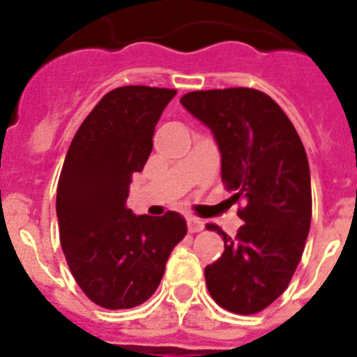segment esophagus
Wrapping results in <instances>:
<instances>
[{"label": "esophagus", "mask_w": 357, "mask_h": 357, "mask_svg": "<svg viewBox=\"0 0 357 357\" xmlns=\"http://www.w3.org/2000/svg\"><path fill=\"white\" fill-rule=\"evenodd\" d=\"M188 229H189V232H200V230H204V222H202V220H198V218L189 216L188 218Z\"/></svg>", "instance_id": "esophagus-1"}]
</instances>
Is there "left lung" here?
Listing matches in <instances>:
<instances>
[{
  "label": "left lung",
  "instance_id": "8db88e82",
  "mask_svg": "<svg viewBox=\"0 0 357 357\" xmlns=\"http://www.w3.org/2000/svg\"><path fill=\"white\" fill-rule=\"evenodd\" d=\"M213 132L222 153V181L234 191L243 225L223 236L222 257L206 266L218 305L254 314L284 293L301 263L311 225V175L293 123L268 94L247 87L195 91L181 98Z\"/></svg>",
  "mask_w": 357,
  "mask_h": 357
}]
</instances>
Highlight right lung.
Listing matches in <instances>:
<instances>
[{"label":"right lung","instance_id":"1","mask_svg":"<svg viewBox=\"0 0 357 357\" xmlns=\"http://www.w3.org/2000/svg\"><path fill=\"white\" fill-rule=\"evenodd\" d=\"M176 91H110L71 141L56 188L61 245L73 277L94 304L128 309L155 293L166 261L188 232L182 214L135 216L132 175L143 172L153 130Z\"/></svg>","mask_w":357,"mask_h":357}]
</instances>
